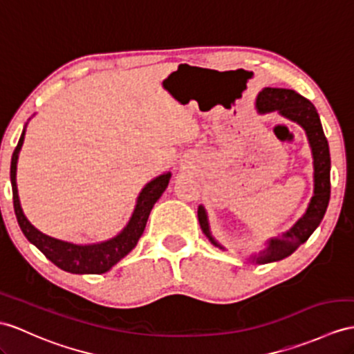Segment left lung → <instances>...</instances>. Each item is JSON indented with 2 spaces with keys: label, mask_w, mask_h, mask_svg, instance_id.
I'll return each mask as SVG.
<instances>
[{
  "label": "left lung",
  "mask_w": 354,
  "mask_h": 354,
  "mask_svg": "<svg viewBox=\"0 0 354 354\" xmlns=\"http://www.w3.org/2000/svg\"><path fill=\"white\" fill-rule=\"evenodd\" d=\"M257 109L258 112L279 111L283 117L297 122L306 131L314 156V196L304 218L290 231L283 232L278 239H272L266 251L258 257H252L257 263H270L282 260L295 252L320 225L330 200V153L315 106L306 97L300 96L297 91L287 88H264L257 97ZM198 219H200V225L210 242L214 246L222 248L210 236L203 205L198 207Z\"/></svg>",
  "instance_id": "8db88e82"
}]
</instances>
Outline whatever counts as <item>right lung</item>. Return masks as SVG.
Segmentation results:
<instances>
[{
    "instance_id": "right-lung-1",
    "label": "right lung",
    "mask_w": 354,
    "mask_h": 354,
    "mask_svg": "<svg viewBox=\"0 0 354 354\" xmlns=\"http://www.w3.org/2000/svg\"><path fill=\"white\" fill-rule=\"evenodd\" d=\"M24 136L25 131L22 132L19 142L13 151L10 165V180L13 191L15 214L25 237H27L37 249H40L48 260H50L57 267L66 272L80 274H100L108 272L112 266L117 264L136 246L138 240L142 236L145 223H147L153 205L167 189L171 174L168 172V174H162L156 177L142 189L140 198H138V203L131 221H129L127 227L120 232L118 236L108 240V242L97 245H73L43 234V232H40L37 228H34L31 225L30 221L25 218V214L21 209L18 186H16V163H18V154L22 147Z\"/></svg>"
}]
</instances>
